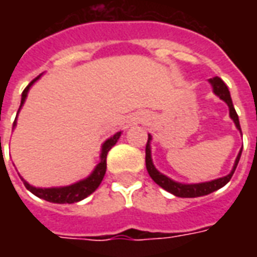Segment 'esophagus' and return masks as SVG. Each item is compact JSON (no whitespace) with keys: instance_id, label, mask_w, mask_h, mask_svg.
Wrapping results in <instances>:
<instances>
[{"instance_id":"obj_1","label":"esophagus","mask_w":257,"mask_h":257,"mask_svg":"<svg viewBox=\"0 0 257 257\" xmlns=\"http://www.w3.org/2000/svg\"><path fill=\"white\" fill-rule=\"evenodd\" d=\"M139 121H140L139 118H134V119H131V122L129 123H131V125H138V123H139Z\"/></svg>"}]
</instances>
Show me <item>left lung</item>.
I'll return each mask as SVG.
<instances>
[{"label": "left lung", "mask_w": 257, "mask_h": 257, "mask_svg": "<svg viewBox=\"0 0 257 257\" xmlns=\"http://www.w3.org/2000/svg\"><path fill=\"white\" fill-rule=\"evenodd\" d=\"M209 84L212 85V89H213V93L216 96H219L221 100L226 103L228 106V110H230V118H231L237 129L241 132V126H239V119H238L237 112H235V108L232 106L231 96H230V90L227 88V85L221 81V78L219 77H213V78H209ZM242 135V134H241ZM151 140H153V136L149 135V140H147V145H146V168H147V172L150 175V178L156 182L160 187H162L164 190H167L173 195L176 197H182V198H195V197H202V195H208V194L213 193L216 190L221 189L223 186H226L230 179L234 175V171L238 165V161H239V157H241V153H242V149L238 153L237 158H235V162L232 165L231 172L223 176V178L215 179V180H210V182H204V183H179L176 180H172L171 178H168L167 175L161 173L153 164V158H151Z\"/></svg>", "instance_id": "1"}]
</instances>
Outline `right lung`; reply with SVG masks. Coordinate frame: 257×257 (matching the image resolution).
<instances>
[{
	"label": "right lung",
	"mask_w": 257,
	"mask_h": 257,
	"mask_svg": "<svg viewBox=\"0 0 257 257\" xmlns=\"http://www.w3.org/2000/svg\"><path fill=\"white\" fill-rule=\"evenodd\" d=\"M41 78V75H38L37 78H34L31 81L30 84L26 86V89L23 90V93H22V101H20V107L19 110H18V114L22 110V107L25 104L26 99H27V93H29V90L33 86V84L36 82L37 79ZM18 118V115H16ZM16 126V119H15L14 122V128ZM122 132H117L115 135H112L111 138H108V139L101 145V151H100V162L97 164L95 167V169L92 171L88 178L82 179V180H79L77 183L70 184V186H63V187H34V186H31L30 183H27L25 179L20 176L22 179V182L25 183L26 189L31 191V193L37 195L38 198L45 199V201H49V202H53V204H74V202H78V201H82L84 198H86L88 195L93 193L99 186H100L101 180L104 178V175H106V168H107V153L110 151L112 146L115 145L119 139V136H121Z\"/></svg>",
	"instance_id": "obj_1"
}]
</instances>
